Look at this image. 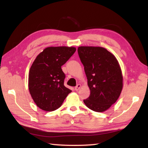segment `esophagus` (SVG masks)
<instances>
[{"mask_svg":"<svg viewBox=\"0 0 148 148\" xmlns=\"http://www.w3.org/2000/svg\"><path fill=\"white\" fill-rule=\"evenodd\" d=\"M81 87H82V86H81V84H77V86L75 87V90H76V91H78V90L81 88Z\"/></svg>","mask_w":148,"mask_h":148,"instance_id":"esophagus-1","label":"esophagus"}]
</instances>
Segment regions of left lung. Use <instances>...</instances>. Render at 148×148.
<instances>
[{
  "mask_svg": "<svg viewBox=\"0 0 148 148\" xmlns=\"http://www.w3.org/2000/svg\"><path fill=\"white\" fill-rule=\"evenodd\" d=\"M77 52L90 89L84 103L92 111H106L117 101L123 89V77L119 62L102 47L79 46Z\"/></svg>",
  "mask_w": 148,
  "mask_h": 148,
  "instance_id": "left-lung-1",
  "label": "left lung"
}]
</instances>
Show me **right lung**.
Here are the masks:
<instances>
[{
    "mask_svg": "<svg viewBox=\"0 0 148 148\" xmlns=\"http://www.w3.org/2000/svg\"><path fill=\"white\" fill-rule=\"evenodd\" d=\"M76 50L75 47H47L32 62L29 74V90L39 108L46 112L58 109L72 91L64 86L65 75L61 66Z\"/></svg>",
    "mask_w": 148,
    "mask_h": 148,
    "instance_id": "1",
    "label": "right lung"
}]
</instances>
